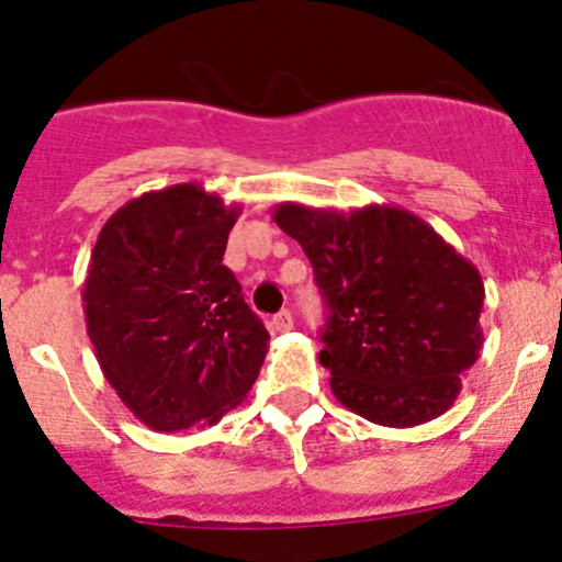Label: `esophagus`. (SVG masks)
I'll return each instance as SVG.
<instances>
[{"mask_svg": "<svg viewBox=\"0 0 562 562\" xmlns=\"http://www.w3.org/2000/svg\"><path fill=\"white\" fill-rule=\"evenodd\" d=\"M293 328V314L288 310H282L280 314H274V319H271V330L277 333H288Z\"/></svg>", "mask_w": 562, "mask_h": 562, "instance_id": "34e87169", "label": "esophagus"}]
</instances>
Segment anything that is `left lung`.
I'll list each match as a JSON object with an SVG mask.
<instances>
[{
  "label": "left lung",
  "instance_id": "left-lung-1",
  "mask_svg": "<svg viewBox=\"0 0 562 562\" xmlns=\"http://www.w3.org/2000/svg\"><path fill=\"white\" fill-rule=\"evenodd\" d=\"M271 215L299 239L328 306L319 362L338 403L381 427L451 408L483 347L474 263L394 205L338 213L280 202Z\"/></svg>",
  "mask_w": 562,
  "mask_h": 562
}]
</instances>
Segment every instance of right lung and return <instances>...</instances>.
<instances>
[{
  "mask_svg": "<svg viewBox=\"0 0 562 562\" xmlns=\"http://www.w3.org/2000/svg\"><path fill=\"white\" fill-rule=\"evenodd\" d=\"M239 213L200 183H176L135 196L98 234L82 285L88 336L146 427H211L256 384L269 333L224 267Z\"/></svg>",
  "mask_w": 562,
  "mask_h": 562,
  "instance_id": "right-lung-1",
  "label": "right lung"
}]
</instances>
